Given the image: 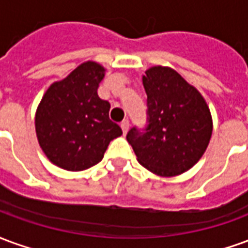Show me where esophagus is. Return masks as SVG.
<instances>
[{"mask_svg":"<svg viewBox=\"0 0 248 248\" xmlns=\"http://www.w3.org/2000/svg\"><path fill=\"white\" fill-rule=\"evenodd\" d=\"M121 127H122V131H124V134H126V133H127V130H129V127H130L129 121H127V119L122 121V122H121Z\"/></svg>","mask_w":248,"mask_h":248,"instance_id":"esophagus-1","label":"esophagus"}]
</instances>
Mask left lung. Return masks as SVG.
Here are the masks:
<instances>
[{"mask_svg": "<svg viewBox=\"0 0 248 248\" xmlns=\"http://www.w3.org/2000/svg\"><path fill=\"white\" fill-rule=\"evenodd\" d=\"M147 94V126L133 127L126 140L138 162L161 177L190 170L206 151L213 133L207 103L171 67L153 66L142 77Z\"/></svg>", "mask_w": 248, "mask_h": 248, "instance_id": "8db88e82", "label": "left lung"}]
</instances>
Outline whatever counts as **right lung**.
Returning <instances> with one entry per match:
<instances>
[{"mask_svg":"<svg viewBox=\"0 0 248 248\" xmlns=\"http://www.w3.org/2000/svg\"><path fill=\"white\" fill-rule=\"evenodd\" d=\"M105 67L87 61L46 90L35 113V133L51 163L82 171L102 161L108 143L122 135L108 118L110 103L98 97Z\"/></svg>","mask_w":248,"mask_h":248,"instance_id":"obj_1","label":"right lung"}]
</instances>
